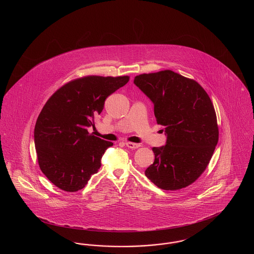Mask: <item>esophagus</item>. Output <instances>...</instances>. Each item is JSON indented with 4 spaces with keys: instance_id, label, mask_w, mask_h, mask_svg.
Here are the masks:
<instances>
[{
    "instance_id": "obj_1",
    "label": "esophagus",
    "mask_w": 254,
    "mask_h": 254,
    "mask_svg": "<svg viewBox=\"0 0 254 254\" xmlns=\"http://www.w3.org/2000/svg\"><path fill=\"white\" fill-rule=\"evenodd\" d=\"M126 145L128 147V148H131V149H136L138 147H140L139 144H135V143H129V142H127Z\"/></svg>"
}]
</instances>
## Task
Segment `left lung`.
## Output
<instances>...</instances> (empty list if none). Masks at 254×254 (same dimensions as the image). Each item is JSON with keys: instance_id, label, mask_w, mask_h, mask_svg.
<instances>
[{"instance_id": "obj_1", "label": "left lung", "mask_w": 254, "mask_h": 254, "mask_svg": "<svg viewBox=\"0 0 254 254\" xmlns=\"http://www.w3.org/2000/svg\"><path fill=\"white\" fill-rule=\"evenodd\" d=\"M134 85L153 103L167 136L166 145L152 148L155 159L145 176L165 190L190 186L204 172L218 143L210 98L197 82L171 70L138 75Z\"/></svg>"}]
</instances>
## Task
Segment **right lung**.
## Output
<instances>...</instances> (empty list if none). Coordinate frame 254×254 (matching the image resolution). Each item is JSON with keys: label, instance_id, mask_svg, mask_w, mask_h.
I'll list each match as a JSON object with an SVG mask.
<instances>
[{"label": "right lung", "instance_id": "add662e5", "mask_svg": "<svg viewBox=\"0 0 254 254\" xmlns=\"http://www.w3.org/2000/svg\"><path fill=\"white\" fill-rule=\"evenodd\" d=\"M128 76H86L63 85L38 116L34 143L38 163L49 181L64 191L84 189L101 168L113 143L87 131L105 101L126 85Z\"/></svg>", "mask_w": 254, "mask_h": 254}]
</instances>
